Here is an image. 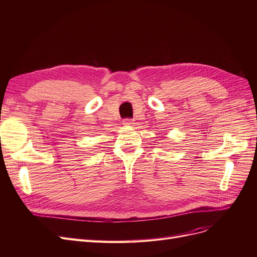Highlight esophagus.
I'll list each match as a JSON object with an SVG mask.
<instances>
[{"mask_svg":"<svg viewBox=\"0 0 257 257\" xmlns=\"http://www.w3.org/2000/svg\"><path fill=\"white\" fill-rule=\"evenodd\" d=\"M133 124H134L133 119L126 118V119H124V120H123V125H125V126H130V125H133Z\"/></svg>","mask_w":257,"mask_h":257,"instance_id":"34e87169","label":"esophagus"}]
</instances>
